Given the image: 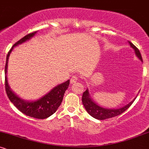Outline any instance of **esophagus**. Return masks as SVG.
Instances as JSON below:
<instances>
[{"instance_id": "esophagus-1", "label": "esophagus", "mask_w": 149, "mask_h": 149, "mask_svg": "<svg viewBox=\"0 0 149 149\" xmlns=\"http://www.w3.org/2000/svg\"><path fill=\"white\" fill-rule=\"evenodd\" d=\"M78 77L76 76V75H74V76H73L71 77V83H76L77 81H78Z\"/></svg>"}]
</instances>
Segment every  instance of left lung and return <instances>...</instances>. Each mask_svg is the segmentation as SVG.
<instances>
[{
    "label": "left lung",
    "instance_id": "obj_1",
    "mask_svg": "<svg viewBox=\"0 0 149 149\" xmlns=\"http://www.w3.org/2000/svg\"><path fill=\"white\" fill-rule=\"evenodd\" d=\"M130 45L133 49H134V52L137 57L141 60H142V57H141V53H140L139 49L136 47V46L133 45L131 42L129 41ZM134 100L131 102L130 103L127 104L125 107L122 108H119V109H104L97 105L95 104L93 101L92 100L91 97L90 96V94L88 90H86L83 92V97H82V102H83V106H84L85 109H86L87 112L90 114V116H92L98 120H105L108 118H111L115 117L118 115H120L121 113L125 111L126 110L132 105Z\"/></svg>",
    "mask_w": 149,
    "mask_h": 149
}]
</instances>
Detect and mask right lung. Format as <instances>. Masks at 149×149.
<instances>
[{
  "instance_id": "right-lung-1",
  "label": "right lung",
  "mask_w": 149,
  "mask_h": 149,
  "mask_svg": "<svg viewBox=\"0 0 149 149\" xmlns=\"http://www.w3.org/2000/svg\"><path fill=\"white\" fill-rule=\"evenodd\" d=\"M36 33L37 31H34L33 33H31L25 36L24 37H23L16 43L14 44V45L12 47V48L8 52L6 57V66H5V74H6V76H5V88H6V94L10 102L14 104L15 107L19 111H20L22 113L37 119H45L48 118L49 116H52L54 113H55L58 107L60 106L61 102H62L63 97H64L65 91L69 88L70 80H68L65 83L56 86L49 93L42 97V98L39 99L38 100L34 101V102H26V101L22 100L17 96L14 92L10 90V86L8 85L6 76L8 59H9L10 54L13 51V47L18 45L19 44H22V42L29 40L31 38L33 37Z\"/></svg>"
}]
</instances>
